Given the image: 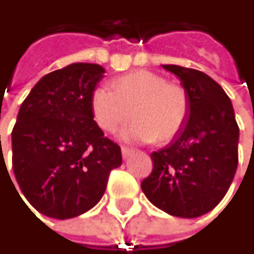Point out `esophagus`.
Wrapping results in <instances>:
<instances>
[{
    "label": "esophagus",
    "mask_w": 254,
    "mask_h": 254,
    "mask_svg": "<svg viewBox=\"0 0 254 254\" xmlns=\"http://www.w3.org/2000/svg\"><path fill=\"white\" fill-rule=\"evenodd\" d=\"M134 152H135V150H134L132 147H128V146H122V156H123V159L129 158V156H131Z\"/></svg>",
    "instance_id": "obj_1"
}]
</instances>
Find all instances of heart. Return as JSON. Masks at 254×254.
Segmentation results:
<instances>
[{
	"instance_id": "b5f03b06",
	"label": "heart",
	"mask_w": 254,
	"mask_h": 254,
	"mask_svg": "<svg viewBox=\"0 0 254 254\" xmlns=\"http://www.w3.org/2000/svg\"><path fill=\"white\" fill-rule=\"evenodd\" d=\"M90 107L95 123L114 132L135 119L123 137L137 141L168 143L183 128L189 116L188 90L152 71H132L111 81V89L99 86L92 92Z\"/></svg>"
}]
</instances>
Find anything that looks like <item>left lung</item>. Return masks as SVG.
<instances>
[{
	"label": "left lung",
	"mask_w": 254,
	"mask_h": 254,
	"mask_svg": "<svg viewBox=\"0 0 254 254\" xmlns=\"http://www.w3.org/2000/svg\"><path fill=\"white\" fill-rule=\"evenodd\" d=\"M164 68L182 80L190 108L173 141L150 155L153 171L141 189L162 211L193 219L211 211L226 195L238 165L240 128L232 102L217 81L198 69Z\"/></svg>",
	"instance_id": "obj_1"
}]
</instances>
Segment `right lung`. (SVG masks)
I'll list each match as a JSON object with an SVG mask.
<instances>
[{"instance_id":"obj_1","label":"right lung","mask_w":254,"mask_h":254,"mask_svg":"<svg viewBox=\"0 0 254 254\" xmlns=\"http://www.w3.org/2000/svg\"><path fill=\"white\" fill-rule=\"evenodd\" d=\"M104 72L84 62L52 71L20 105L11 131L13 171L23 196L47 217L71 219L90 210L111 170L122 165L119 144L104 137L90 107Z\"/></svg>"}]
</instances>
